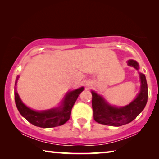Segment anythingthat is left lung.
Listing matches in <instances>:
<instances>
[{"instance_id": "1", "label": "left lung", "mask_w": 159, "mask_h": 159, "mask_svg": "<svg viewBox=\"0 0 159 159\" xmlns=\"http://www.w3.org/2000/svg\"><path fill=\"white\" fill-rule=\"evenodd\" d=\"M128 65L133 66L137 70L139 65L135 61L129 60ZM140 74V90L136 98L129 105L123 107L111 106L104 98L94 91H92V107L93 111L95 121L100 124L112 126H121L134 120L143 110L148 98V88L146 77L143 74Z\"/></svg>"}]
</instances>
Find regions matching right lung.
<instances>
[{
  "label": "right lung",
  "mask_w": 159,
  "mask_h": 159,
  "mask_svg": "<svg viewBox=\"0 0 159 159\" xmlns=\"http://www.w3.org/2000/svg\"><path fill=\"white\" fill-rule=\"evenodd\" d=\"M19 76L16 78V86ZM84 90V87L70 91L66 94L63 103L60 107L43 111H36L27 107L21 102L15 88V102L16 107L21 116L29 123L41 128H53L63 125L70 118L71 111L75 102L80 93Z\"/></svg>",
  "instance_id": "obj_1"
}]
</instances>
